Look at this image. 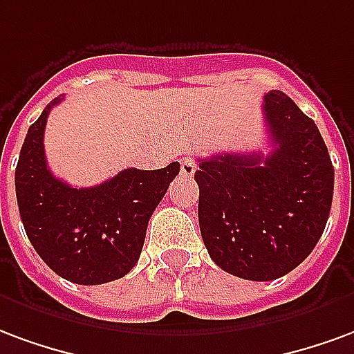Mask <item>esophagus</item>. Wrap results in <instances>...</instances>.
I'll return each instance as SVG.
<instances>
[{"instance_id":"34e87169","label":"esophagus","mask_w":354,"mask_h":354,"mask_svg":"<svg viewBox=\"0 0 354 354\" xmlns=\"http://www.w3.org/2000/svg\"><path fill=\"white\" fill-rule=\"evenodd\" d=\"M196 162L190 156H185V158H180V175H185V177H192L196 174Z\"/></svg>"}]
</instances>
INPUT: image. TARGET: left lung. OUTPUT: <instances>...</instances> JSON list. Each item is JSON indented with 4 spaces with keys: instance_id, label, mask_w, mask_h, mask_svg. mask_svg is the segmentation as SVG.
I'll return each mask as SVG.
<instances>
[{
    "instance_id": "1",
    "label": "left lung",
    "mask_w": 354,
    "mask_h": 354,
    "mask_svg": "<svg viewBox=\"0 0 354 354\" xmlns=\"http://www.w3.org/2000/svg\"><path fill=\"white\" fill-rule=\"evenodd\" d=\"M273 151L200 160L198 221L209 257L249 281H273L308 259L334 194V167L317 124L281 90L262 103Z\"/></svg>"
}]
</instances>
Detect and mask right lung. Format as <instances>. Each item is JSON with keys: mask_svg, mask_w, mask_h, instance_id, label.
Returning <instances> with one entry per match:
<instances>
[{"mask_svg": "<svg viewBox=\"0 0 354 354\" xmlns=\"http://www.w3.org/2000/svg\"><path fill=\"white\" fill-rule=\"evenodd\" d=\"M48 103L20 149L15 187L28 239L54 273L77 285L120 279L138 264L147 224L179 175V162L162 169H122L90 188H73L50 174L43 136Z\"/></svg>", "mask_w": 354, "mask_h": 354, "instance_id": "right-lung-1", "label": "right lung"}]
</instances>
